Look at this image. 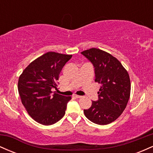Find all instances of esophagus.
I'll return each mask as SVG.
<instances>
[{"instance_id":"esophagus-1","label":"esophagus","mask_w":153,"mask_h":153,"mask_svg":"<svg viewBox=\"0 0 153 153\" xmlns=\"http://www.w3.org/2000/svg\"><path fill=\"white\" fill-rule=\"evenodd\" d=\"M75 97L77 98V99H80V98H82L81 96H78V95H75Z\"/></svg>"}]
</instances>
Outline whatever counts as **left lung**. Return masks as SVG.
Returning a JSON list of instances; mask_svg holds the SVG:
<instances>
[{
	"label": "left lung",
	"mask_w": 153,
	"mask_h": 153,
	"mask_svg": "<svg viewBox=\"0 0 153 153\" xmlns=\"http://www.w3.org/2000/svg\"><path fill=\"white\" fill-rule=\"evenodd\" d=\"M94 67L95 81L101 84L97 101H92L84 109L88 119L99 125H106L120 117L130 96L131 83L127 70L111 54L91 48L81 52Z\"/></svg>",
	"instance_id": "obj_1"
}]
</instances>
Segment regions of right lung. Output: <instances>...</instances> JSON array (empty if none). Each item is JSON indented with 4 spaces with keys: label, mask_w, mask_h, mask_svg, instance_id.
<instances>
[{
    "label": "right lung",
    "mask_w": 153,
    "mask_h": 153,
    "mask_svg": "<svg viewBox=\"0 0 153 153\" xmlns=\"http://www.w3.org/2000/svg\"><path fill=\"white\" fill-rule=\"evenodd\" d=\"M72 56L48 52L31 62L19 76L22 104L36 122L52 125L64 117L71 97L52 94V89H57L59 73Z\"/></svg>",
    "instance_id": "1"
}]
</instances>
